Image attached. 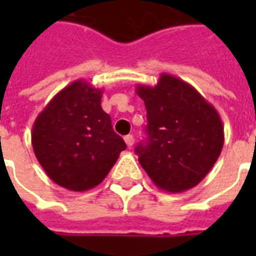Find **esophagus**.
<instances>
[{"mask_svg": "<svg viewBox=\"0 0 256 256\" xmlns=\"http://www.w3.org/2000/svg\"><path fill=\"white\" fill-rule=\"evenodd\" d=\"M124 142H126V144H128V148H132V144H134V136H132V134H128V136H124Z\"/></svg>", "mask_w": 256, "mask_h": 256, "instance_id": "34e87169", "label": "esophagus"}]
</instances>
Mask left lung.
<instances>
[{"label": "left lung", "instance_id": "1", "mask_svg": "<svg viewBox=\"0 0 256 256\" xmlns=\"http://www.w3.org/2000/svg\"><path fill=\"white\" fill-rule=\"evenodd\" d=\"M148 112V140L136 146L138 160L152 183L168 192L196 186L220 156L222 120L190 84L160 74L156 86L138 85Z\"/></svg>", "mask_w": 256, "mask_h": 256}]
</instances>
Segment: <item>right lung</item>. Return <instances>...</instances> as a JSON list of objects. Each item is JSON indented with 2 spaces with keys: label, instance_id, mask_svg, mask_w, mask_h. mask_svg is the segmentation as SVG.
Wrapping results in <instances>:
<instances>
[{
  "label": "right lung",
  "instance_id": "add662e5",
  "mask_svg": "<svg viewBox=\"0 0 256 256\" xmlns=\"http://www.w3.org/2000/svg\"><path fill=\"white\" fill-rule=\"evenodd\" d=\"M102 92L84 80L74 81L34 120V154L48 176L68 190L98 186L126 148L100 106Z\"/></svg>",
  "mask_w": 256,
  "mask_h": 256
}]
</instances>
